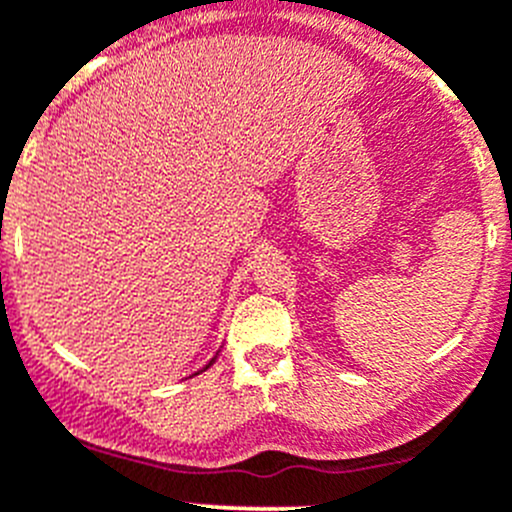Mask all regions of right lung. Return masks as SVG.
Returning <instances> with one entry per match:
<instances>
[{
  "label": "right lung",
  "instance_id": "right-lung-1",
  "mask_svg": "<svg viewBox=\"0 0 512 512\" xmlns=\"http://www.w3.org/2000/svg\"><path fill=\"white\" fill-rule=\"evenodd\" d=\"M215 360H217V355H215V357H212V360H210V362H207V365H205V367H202V370H207V367H210V365H212V362H215ZM202 370H200V372H202Z\"/></svg>",
  "mask_w": 512,
  "mask_h": 512
}]
</instances>
